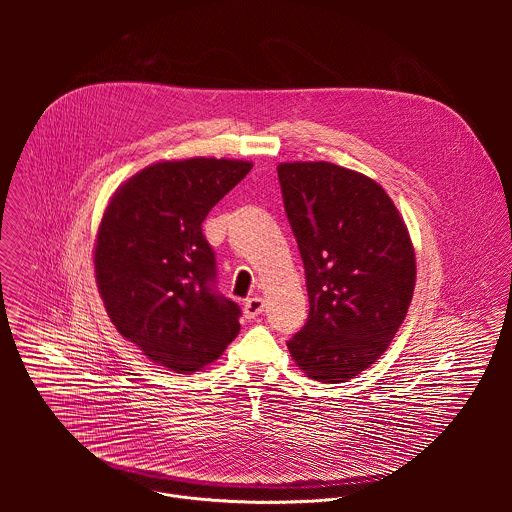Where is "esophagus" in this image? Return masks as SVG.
<instances>
[{
	"mask_svg": "<svg viewBox=\"0 0 512 512\" xmlns=\"http://www.w3.org/2000/svg\"><path fill=\"white\" fill-rule=\"evenodd\" d=\"M242 311H244V317H246V319H256V317L264 311V299H262V297H250V299H246Z\"/></svg>",
	"mask_w": 512,
	"mask_h": 512,
	"instance_id": "esophagus-1",
	"label": "esophagus"
}]
</instances>
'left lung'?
<instances>
[{
	"label": "left lung",
	"instance_id": "obj_1",
	"mask_svg": "<svg viewBox=\"0 0 512 512\" xmlns=\"http://www.w3.org/2000/svg\"><path fill=\"white\" fill-rule=\"evenodd\" d=\"M278 179L309 295L290 355L313 380L347 382L382 357L408 313L416 286L408 228L363 173L293 161L278 165Z\"/></svg>",
	"mask_w": 512,
	"mask_h": 512
}]
</instances>
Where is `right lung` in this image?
<instances>
[{
  "label": "right lung",
  "instance_id": "add662e5",
  "mask_svg": "<svg viewBox=\"0 0 512 512\" xmlns=\"http://www.w3.org/2000/svg\"><path fill=\"white\" fill-rule=\"evenodd\" d=\"M252 169L193 157L153 163L110 199L94 272L108 317L155 365L187 374L217 361L240 331V307L217 292L203 220Z\"/></svg>",
  "mask_w": 512,
  "mask_h": 512
}]
</instances>
